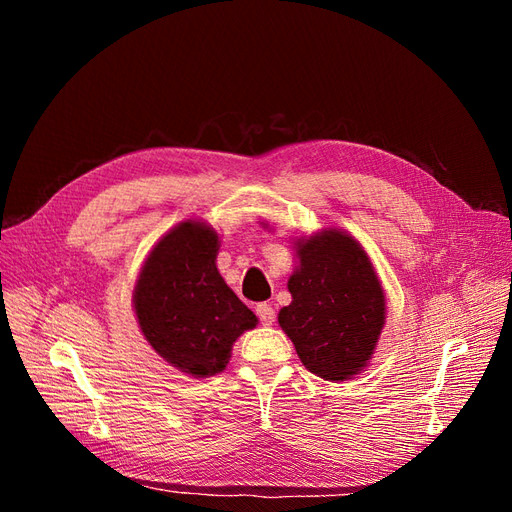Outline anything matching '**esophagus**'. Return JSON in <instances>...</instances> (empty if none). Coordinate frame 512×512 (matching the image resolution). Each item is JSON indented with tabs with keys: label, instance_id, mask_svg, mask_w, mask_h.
Listing matches in <instances>:
<instances>
[{
	"label": "esophagus",
	"instance_id": "obj_1",
	"mask_svg": "<svg viewBox=\"0 0 512 512\" xmlns=\"http://www.w3.org/2000/svg\"><path fill=\"white\" fill-rule=\"evenodd\" d=\"M255 312H257V317H259V321H261L263 325H272V323H274V319H276V312H274L272 304H268V302H261V304H257Z\"/></svg>",
	"mask_w": 512,
	"mask_h": 512
}]
</instances>
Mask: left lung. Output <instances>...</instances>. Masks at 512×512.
<instances>
[{"label":"left lung","mask_w":512,"mask_h":512,"mask_svg":"<svg viewBox=\"0 0 512 512\" xmlns=\"http://www.w3.org/2000/svg\"><path fill=\"white\" fill-rule=\"evenodd\" d=\"M291 304L278 323L302 364L325 381L364 370L385 325V295L361 244L338 229L298 242Z\"/></svg>","instance_id":"8db88e82"}]
</instances>
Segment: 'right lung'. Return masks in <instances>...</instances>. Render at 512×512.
Returning a JSON list of instances; mask_svg holds the SVG:
<instances>
[{"label":"right lung","instance_id":"1","mask_svg":"<svg viewBox=\"0 0 512 512\" xmlns=\"http://www.w3.org/2000/svg\"><path fill=\"white\" fill-rule=\"evenodd\" d=\"M217 253L214 229L180 223L146 257L134 291L148 344L174 368L200 378L225 370L232 344L257 325L253 310L221 278Z\"/></svg>","mask_w":512,"mask_h":512}]
</instances>
